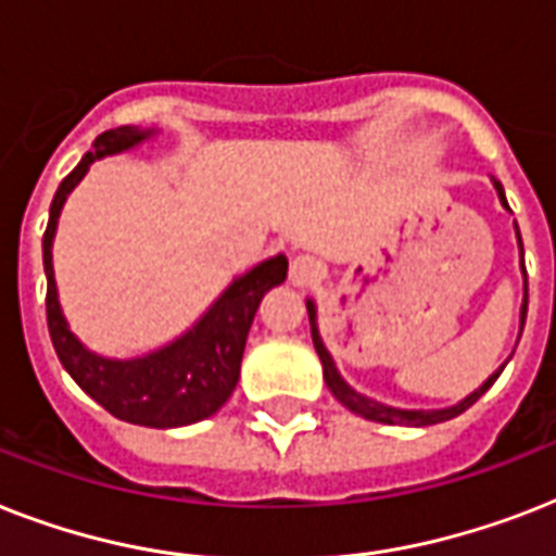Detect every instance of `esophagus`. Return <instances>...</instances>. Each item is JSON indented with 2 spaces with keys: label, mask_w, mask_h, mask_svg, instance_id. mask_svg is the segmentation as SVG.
<instances>
[{
  "label": "esophagus",
  "mask_w": 556,
  "mask_h": 556,
  "mask_svg": "<svg viewBox=\"0 0 556 556\" xmlns=\"http://www.w3.org/2000/svg\"><path fill=\"white\" fill-rule=\"evenodd\" d=\"M317 277H320V262L314 260V256H296L291 262V282L294 286H308Z\"/></svg>",
  "instance_id": "1"
}]
</instances>
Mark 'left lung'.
<instances>
[{
    "mask_svg": "<svg viewBox=\"0 0 556 556\" xmlns=\"http://www.w3.org/2000/svg\"><path fill=\"white\" fill-rule=\"evenodd\" d=\"M493 187H496V195H500L502 207H508V199H505V190H502V185L493 178ZM514 230H517V244H519V268H522V308H519V334H522V326H526V314H528V274H526V253H522V236H519V227L514 225ZM305 308H308V323H312V340H314V349H317V355H320V364H323V378H326V387L331 389V395L338 397L340 404L346 406V409H352L355 415H361V418H366V421H378V424H404V427H430V424H441V421H450V418H456V415H462L467 409V406H473L479 397L488 392V389L493 387V380L500 378L502 369H505V364L500 366V369L493 371L491 378L484 380L482 387L473 389L470 395L462 397L458 404L453 406H444V409H401V406H389V404H380V401H375V397H366L361 395L357 389H352L343 380V375L338 371V366H334V357H331V352L326 349V343H323V334H320V326H317V303H314L312 296L305 300Z\"/></svg>",
    "mask_w": 556,
    "mask_h": 556,
    "instance_id": "left-lung-1",
    "label": "left lung"
}]
</instances>
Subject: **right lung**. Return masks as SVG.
Masks as SVG:
<instances>
[{
  "label": "right lung",
  "instance_id": "right-lung-1",
  "mask_svg": "<svg viewBox=\"0 0 556 556\" xmlns=\"http://www.w3.org/2000/svg\"><path fill=\"white\" fill-rule=\"evenodd\" d=\"M155 135L159 129L117 126L94 138L91 152H86L80 164L63 178V185L56 187L51 210H48L46 236H42V265H46L48 279V331H51L56 357L72 375L74 383L121 421L169 430V427L204 421L233 395L256 308L270 288L286 282L288 260L286 253H277L244 270L242 277H236L213 300V305L185 334L169 340L167 346L152 349L141 357H126V361L91 352L72 331L60 305V294H56L54 256H51L56 222H60L65 199L80 185L94 161L135 150Z\"/></svg>",
  "mask_w": 556,
  "mask_h": 556
}]
</instances>
